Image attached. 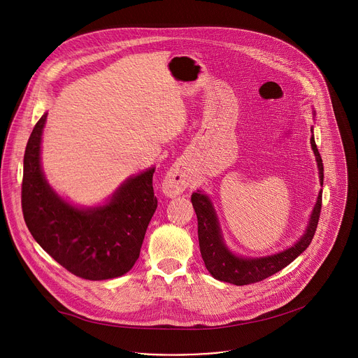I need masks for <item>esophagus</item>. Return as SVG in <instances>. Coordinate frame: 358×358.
Wrapping results in <instances>:
<instances>
[{
	"label": "esophagus",
	"instance_id": "esophagus-1",
	"mask_svg": "<svg viewBox=\"0 0 358 358\" xmlns=\"http://www.w3.org/2000/svg\"><path fill=\"white\" fill-rule=\"evenodd\" d=\"M191 182L189 176L181 167H171L163 180V192L167 196H177L184 192Z\"/></svg>",
	"mask_w": 358,
	"mask_h": 358
}]
</instances>
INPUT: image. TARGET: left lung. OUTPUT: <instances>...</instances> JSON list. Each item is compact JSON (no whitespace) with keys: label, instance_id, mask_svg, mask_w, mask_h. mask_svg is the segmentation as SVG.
<instances>
[{"label":"left lung","instance_id":"1","mask_svg":"<svg viewBox=\"0 0 358 358\" xmlns=\"http://www.w3.org/2000/svg\"><path fill=\"white\" fill-rule=\"evenodd\" d=\"M316 162L319 166L320 182L323 185V162L322 156L317 150L315 137L310 138ZM191 202L194 211L198 220V241H199V250L202 255L203 264H206L208 272L218 280L228 282L236 286L252 285L261 282L276 272L282 271L290 262H293L301 252L306 250L315 236L320 211H322V192H319V198L315 206L313 214L310 217V222L304 235L294 243L292 248L272 255L266 258H257V259H245L235 257L231 253L222 242L220 225L217 221V215L211 206V201L207 195H203L201 191H196L191 195Z\"/></svg>","mask_w":358,"mask_h":358}]
</instances>
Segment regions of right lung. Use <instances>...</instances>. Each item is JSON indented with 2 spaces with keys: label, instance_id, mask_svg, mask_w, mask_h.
Masks as SVG:
<instances>
[{
  "label": "right lung",
  "instance_id": "obj_1",
  "mask_svg": "<svg viewBox=\"0 0 358 358\" xmlns=\"http://www.w3.org/2000/svg\"><path fill=\"white\" fill-rule=\"evenodd\" d=\"M45 113L35 124L24 155L21 203L25 224L61 266L87 280L124 275L138 259L157 198L150 169L127 180L108 206L78 210L50 188L39 163Z\"/></svg>",
  "mask_w": 358,
  "mask_h": 358
}]
</instances>
